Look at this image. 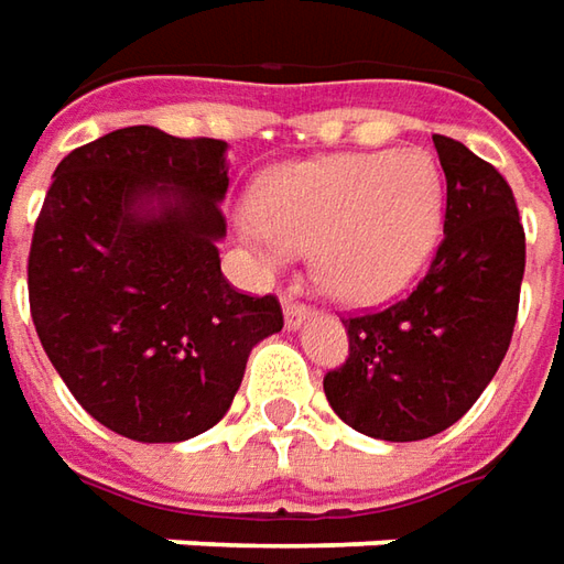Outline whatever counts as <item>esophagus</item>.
Listing matches in <instances>:
<instances>
[{
	"label": "esophagus",
	"instance_id": "34e87169",
	"mask_svg": "<svg viewBox=\"0 0 564 564\" xmlns=\"http://www.w3.org/2000/svg\"><path fill=\"white\" fill-rule=\"evenodd\" d=\"M306 316H310V310H306L304 304H297V301H285V328H289V332H297V328L306 322Z\"/></svg>",
	"mask_w": 564,
	"mask_h": 564
}]
</instances>
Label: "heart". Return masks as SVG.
<instances>
[{
    "instance_id": "b5f03b06",
    "label": "heart",
    "mask_w": 564,
    "mask_h": 564,
    "mask_svg": "<svg viewBox=\"0 0 564 564\" xmlns=\"http://www.w3.org/2000/svg\"><path fill=\"white\" fill-rule=\"evenodd\" d=\"M242 242L263 273L316 251V279L337 304L375 306L421 275L445 227V184L423 150L349 153L263 177Z\"/></svg>"
}]
</instances>
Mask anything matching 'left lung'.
I'll use <instances>...</instances> for the list:
<instances>
[{
    "label": "left lung",
    "instance_id": "1",
    "mask_svg": "<svg viewBox=\"0 0 564 564\" xmlns=\"http://www.w3.org/2000/svg\"><path fill=\"white\" fill-rule=\"evenodd\" d=\"M445 171V239L405 301L344 322L349 359L325 375L334 414L383 442L448 430L510 349L525 275V230L503 174L433 134Z\"/></svg>",
    "mask_w": 564,
    "mask_h": 564
}]
</instances>
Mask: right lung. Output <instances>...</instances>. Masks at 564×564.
I'll use <instances>...</instances> for the list:
<instances>
[{
  "label": "right lung",
  "instance_id": "right-lung-1",
  "mask_svg": "<svg viewBox=\"0 0 564 564\" xmlns=\"http://www.w3.org/2000/svg\"><path fill=\"white\" fill-rule=\"evenodd\" d=\"M227 143L153 126L110 131L57 169L26 285L39 340L95 421L184 442L232 405L251 349L282 332L273 294L220 273Z\"/></svg>",
  "mask_w": 564,
  "mask_h": 564
}]
</instances>
